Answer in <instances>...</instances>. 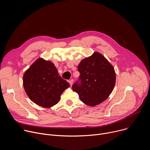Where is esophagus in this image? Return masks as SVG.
Returning <instances> with one entry per match:
<instances>
[{"label":"esophagus","mask_w":150,"mask_h":150,"mask_svg":"<svg viewBox=\"0 0 150 150\" xmlns=\"http://www.w3.org/2000/svg\"><path fill=\"white\" fill-rule=\"evenodd\" d=\"M73 82H74V80L73 79H71L69 81V83H70L71 85H72L73 84Z\"/></svg>","instance_id":"obj_1"}]
</instances>
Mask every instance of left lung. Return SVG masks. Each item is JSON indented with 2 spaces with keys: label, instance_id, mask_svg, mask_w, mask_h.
Segmentation results:
<instances>
[{
  "label": "left lung",
  "instance_id": "1",
  "mask_svg": "<svg viewBox=\"0 0 150 150\" xmlns=\"http://www.w3.org/2000/svg\"><path fill=\"white\" fill-rule=\"evenodd\" d=\"M78 70L80 75L73 84L72 90L78 94L83 103L94 106L109 97L115 87L116 73L113 66L101 54L94 52L82 60Z\"/></svg>",
  "mask_w": 150,
  "mask_h": 150
}]
</instances>
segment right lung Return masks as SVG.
<instances>
[{
  "label": "right lung",
  "instance_id": "right-lung-1",
  "mask_svg": "<svg viewBox=\"0 0 150 150\" xmlns=\"http://www.w3.org/2000/svg\"><path fill=\"white\" fill-rule=\"evenodd\" d=\"M24 90L35 104L50 108L60 100L69 83L60 77L53 63L38 58L23 76Z\"/></svg>",
  "mask_w": 150,
  "mask_h": 150
}]
</instances>
